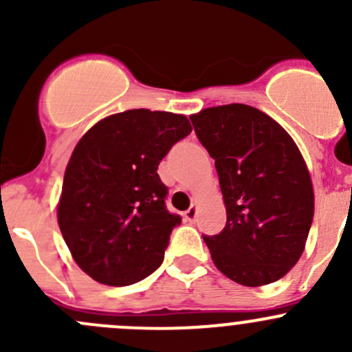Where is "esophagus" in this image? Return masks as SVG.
<instances>
[{
  "mask_svg": "<svg viewBox=\"0 0 352 352\" xmlns=\"http://www.w3.org/2000/svg\"><path fill=\"white\" fill-rule=\"evenodd\" d=\"M184 216H186L187 221H196V218H197V206L196 204L190 206V208L187 209L186 214H184Z\"/></svg>",
  "mask_w": 352,
  "mask_h": 352,
  "instance_id": "34e87169",
  "label": "esophagus"
}]
</instances>
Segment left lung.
Instances as JSON below:
<instances>
[{"mask_svg": "<svg viewBox=\"0 0 352 352\" xmlns=\"http://www.w3.org/2000/svg\"><path fill=\"white\" fill-rule=\"evenodd\" d=\"M214 160L226 225L202 235L216 267L243 286L281 279L301 257L314 221V187L289 134L267 113L243 104L190 116Z\"/></svg>", "mask_w": 352, "mask_h": 352, "instance_id": "left-lung-1", "label": "left lung"}]
</instances>
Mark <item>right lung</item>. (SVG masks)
<instances>
[{"label": "right lung", "mask_w": 352, "mask_h": 352, "mask_svg": "<svg viewBox=\"0 0 352 352\" xmlns=\"http://www.w3.org/2000/svg\"><path fill=\"white\" fill-rule=\"evenodd\" d=\"M192 127L186 116L133 109L95 124L71 155L58 223L76 264L95 281L129 286L162 265L182 218L166 209L156 173Z\"/></svg>", "instance_id": "add662e5"}]
</instances>
